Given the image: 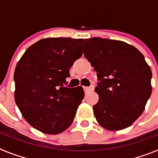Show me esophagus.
<instances>
[{
  "label": "esophagus",
  "instance_id": "esophagus-1",
  "mask_svg": "<svg viewBox=\"0 0 158 158\" xmlns=\"http://www.w3.org/2000/svg\"><path fill=\"white\" fill-rule=\"evenodd\" d=\"M93 89H94V85H92L91 86H89V87H87V86H84V90H85V93L93 91Z\"/></svg>",
  "mask_w": 158,
  "mask_h": 158
}]
</instances>
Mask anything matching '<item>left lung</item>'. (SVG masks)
<instances>
[{
    "instance_id": "8db88e82",
    "label": "left lung",
    "mask_w": 158,
    "mask_h": 158,
    "mask_svg": "<svg viewBox=\"0 0 158 158\" xmlns=\"http://www.w3.org/2000/svg\"><path fill=\"white\" fill-rule=\"evenodd\" d=\"M83 52L97 72V122L109 131L130 127L152 93V72L143 54L127 43L99 37L85 40Z\"/></svg>"
}]
</instances>
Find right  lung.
I'll use <instances>...</instances> for the list:
<instances>
[{"label": "right lung", "instance_id": "add662e5", "mask_svg": "<svg viewBox=\"0 0 158 158\" xmlns=\"http://www.w3.org/2000/svg\"><path fill=\"white\" fill-rule=\"evenodd\" d=\"M82 39L47 38L27 48L14 73L15 101L23 118L43 133L59 134L72 124L85 93L67 88L69 68L82 55Z\"/></svg>", "mask_w": 158, "mask_h": 158}]
</instances>
